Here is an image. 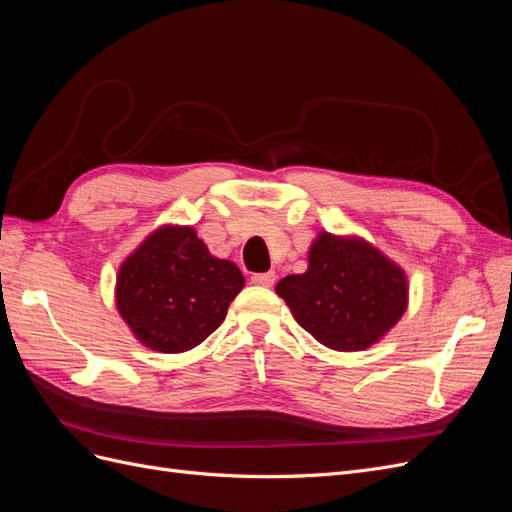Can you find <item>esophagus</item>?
Wrapping results in <instances>:
<instances>
[{"instance_id":"1","label":"esophagus","mask_w":512,"mask_h":512,"mask_svg":"<svg viewBox=\"0 0 512 512\" xmlns=\"http://www.w3.org/2000/svg\"><path fill=\"white\" fill-rule=\"evenodd\" d=\"M252 284L271 288V286L275 284V273H273V271H269V273H254V275H252Z\"/></svg>"}]
</instances>
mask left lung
Masks as SVG:
<instances>
[{
  "mask_svg": "<svg viewBox=\"0 0 512 512\" xmlns=\"http://www.w3.org/2000/svg\"><path fill=\"white\" fill-rule=\"evenodd\" d=\"M292 316L320 344L365 350L393 329L408 305L406 275L363 239L320 232L309 267L275 286Z\"/></svg>",
  "mask_w": 512,
  "mask_h": 512,
  "instance_id": "8db88e82",
  "label": "left lung"
}]
</instances>
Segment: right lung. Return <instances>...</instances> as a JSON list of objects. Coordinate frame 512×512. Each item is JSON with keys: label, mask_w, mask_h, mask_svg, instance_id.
<instances>
[{"label": "right lung", "mask_w": 512, "mask_h": 512, "mask_svg": "<svg viewBox=\"0 0 512 512\" xmlns=\"http://www.w3.org/2000/svg\"><path fill=\"white\" fill-rule=\"evenodd\" d=\"M243 284L235 262L211 256L194 228L164 226L121 265L117 309L138 342L175 354L220 327Z\"/></svg>", "instance_id": "1"}]
</instances>
